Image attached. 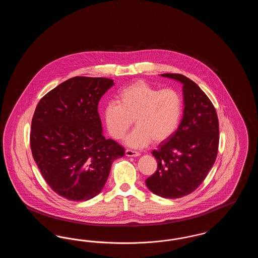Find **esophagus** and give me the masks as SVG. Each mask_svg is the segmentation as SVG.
Returning <instances> with one entry per match:
<instances>
[{
    "mask_svg": "<svg viewBox=\"0 0 258 258\" xmlns=\"http://www.w3.org/2000/svg\"><path fill=\"white\" fill-rule=\"evenodd\" d=\"M140 154L138 152H136L135 150L132 149H126L125 150V156L126 157H138Z\"/></svg>",
    "mask_w": 258,
    "mask_h": 258,
    "instance_id": "obj_1",
    "label": "esophagus"
}]
</instances>
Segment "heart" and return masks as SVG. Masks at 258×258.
<instances>
[{"label":"heart","instance_id":"heart-1","mask_svg":"<svg viewBox=\"0 0 258 258\" xmlns=\"http://www.w3.org/2000/svg\"><path fill=\"white\" fill-rule=\"evenodd\" d=\"M184 110L181 94L172 88L161 89L138 80L123 88L117 101H110L103 110L109 135L122 139L134 123L136 127L125 142L131 147H143L152 140L161 143L178 130Z\"/></svg>","mask_w":258,"mask_h":258}]
</instances>
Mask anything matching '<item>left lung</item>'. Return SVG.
I'll list each match as a JSON object with an SVG mask.
<instances>
[{"label":"left lung","instance_id":"obj_1","mask_svg":"<svg viewBox=\"0 0 258 258\" xmlns=\"http://www.w3.org/2000/svg\"><path fill=\"white\" fill-rule=\"evenodd\" d=\"M160 75L183 84L184 114L176 133L152 152L158 169L145 182L153 194L174 199L195 191L214 165L219 120L213 103L197 83L182 74Z\"/></svg>","mask_w":258,"mask_h":258}]
</instances>
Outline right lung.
Masks as SVG:
<instances>
[{
	"label": "right lung",
	"mask_w": 258,
	"mask_h": 258,
	"mask_svg": "<svg viewBox=\"0 0 258 258\" xmlns=\"http://www.w3.org/2000/svg\"><path fill=\"white\" fill-rule=\"evenodd\" d=\"M114 85L103 77H73L37 103L30 143L42 177L60 197L86 201L98 196L113 161L124 149L102 135L99 99Z\"/></svg>",
	"instance_id": "add662e5"
}]
</instances>
